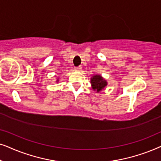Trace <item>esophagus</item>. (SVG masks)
I'll return each instance as SVG.
<instances>
[{
  "mask_svg": "<svg viewBox=\"0 0 161 161\" xmlns=\"http://www.w3.org/2000/svg\"><path fill=\"white\" fill-rule=\"evenodd\" d=\"M75 70H77V71H79V70H82V66H78V67H75L74 68Z\"/></svg>",
  "mask_w": 161,
  "mask_h": 161,
  "instance_id": "esophagus-1",
  "label": "esophagus"
}]
</instances>
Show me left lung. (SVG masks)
<instances>
[{
  "label": "left lung",
  "instance_id": "obj_1",
  "mask_svg": "<svg viewBox=\"0 0 161 161\" xmlns=\"http://www.w3.org/2000/svg\"><path fill=\"white\" fill-rule=\"evenodd\" d=\"M92 88L97 93L100 92L107 86L108 82L101 75H94L91 79Z\"/></svg>",
  "mask_w": 161,
  "mask_h": 161
}]
</instances>
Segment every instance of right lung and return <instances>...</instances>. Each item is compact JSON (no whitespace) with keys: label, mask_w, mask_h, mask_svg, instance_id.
Segmentation results:
<instances>
[{"label":"right lung","mask_w":161,"mask_h":161,"mask_svg":"<svg viewBox=\"0 0 161 161\" xmlns=\"http://www.w3.org/2000/svg\"><path fill=\"white\" fill-rule=\"evenodd\" d=\"M58 81H59V79H57V82H58Z\"/></svg>","instance_id":"obj_1"}]
</instances>
